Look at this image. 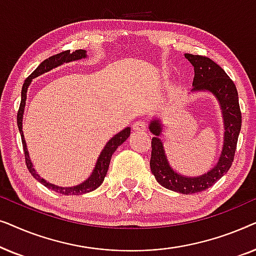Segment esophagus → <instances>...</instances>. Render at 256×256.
<instances>
[{
	"label": "esophagus",
	"instance_id": "esophagus-1",
	"mask_svg": "<svg viewBox=\"0 0 256 256\" xmlns=\"http://www.w3.org/2000/svg\"><path fill=\"white\" fill-rule=\"evenodd\" d=\"M132 129H134L135 132H146V122L136 121L135 124H132Z\"/></svg>",
	"mask_w": 256,
	"mask_h": 256
}]
</instances>
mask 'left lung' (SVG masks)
I'll return each instance as SVG.
<instances>
[{
    "instance_id": "1",
    "label": "left lung",
    "mask_w": 256,
    "mask_h": 256,
    "mask_svg": "<svg viewBox=\"0 0 256 256\" xmlns=\"http://www.w3.org/2000/svg\"><path fill=\"white\" fill-rule=\"evenodd\" d=\"M184 57L194 70L191 93H211L222 110L224 138L218 162L212 169L199 176H184L171 166L162 141L163 124L158 118L149 122V130L154 135L152 141L150 169L156 180L168 190L190 194L211 188L230 170L236 154L238 138L241 129V112L236 87L226 72L210 58L185 54Z\"/></svg>"
}]
</instances>
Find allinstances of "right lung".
Here are the masks:
<instances>
[{
	"instance_id": "1",
	"label": "right lung",
	"mask_w": 256,
	"mask_h": 256,
	"mask_svg": "<svg viewBox=\"0 0 256 256\" xmlns=\"http://www.w3.org/2000/svg\"><path fill=\"white\" fill-rule=\"evenodd\" d=\"M84 58H87L86 50H76L73 52H70V50H68V51H62L58 54L52 56V57L45 59L44 62H42L40 66H38V68L34 70L29 76H28L26 80L23 84L22 93H20V110H18V113H17V126H18L20 138H22V144L24 149V155H26V163L28 170L30 171V174H32L34 180H37L40 184H43L44 186H46L48 188H51V190L58 192V194H66V196L87 194V192H90L99 188L100 185L102 184L104 177H106L107 174L112 155H113L115 150L118 148V146H121L122 143L129 138V135H130V127L124 128V130H121L120 132H118L116 135H114L113 138L106 143V146H104L102 152H100L99 157H98L96 163V166H94V169L92 170V174H90V177L87 178L86 180H84L82 183L74 185V186H68V188L58 186V185H54L50 183V182L45 180L44 178H42L40 174H37V171L34 170V164L31 162L29 152H28L26 142L23 134V115H24V110H26L28 88H29L32 79L37 78V76L44 74V73H46L48 71H51V70L58 68V66L65 64V62L80 60V59H84Z\"/></svg>"
}]
</instances>
